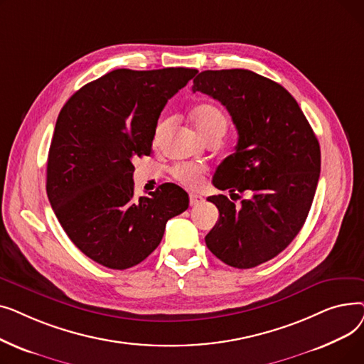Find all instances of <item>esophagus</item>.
<instances>
[{
    "label": "esophagus",
    "instance_id": "obj_1",
    "mask_svg": "<svg viewBox=\"0 0 364 364\" xmlns=\"http://www.w3.org/2000/svg\"><path fill=\"white\" fill-rule=\"evenodd\" d=\"M202 202H203V198L200 195H198V193L190 195V206H198Z\"/></svg>",
    "mask_w": 364,
    "mask_h": 364
}]
</instances>
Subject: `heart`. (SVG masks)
<instances>
[{"label":"heart","mask_w":364,"mask_h":364,"mask_svg":"<svg viewBox=\"0 0 364 364\" xmlns=\"http://www.w3.org/2000/svg\"><path fill=\"white\" fill-rule=\"evenodd\" d=\"M192 122L196 131L203 139L218 131L225 132V128H227L225 114L221 112V109H218L214 105H200L195 107V110L192 112ZM168 127H169L168 119H162L158 122L155 128V134H153V143H155V146H159L162 143L165 134L168 131ZM172 176H174L176 180L184 186L196 187L203 180L205 168L193 164H180L172 169Z\"/></svg>","instance_id":"obj_1"}]
</instances>
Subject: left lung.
<instances>
[{
    "instance_id": "1",
    "label": "left lung",
    "mask_w": 364,
    "mask_h": 364,
    "mask_svg": "<svg viewBox=\"0 0 364 364\" xmlns=\"http://www.w3.org/2000/svg\"><path fill=\"white\" fill-rule=\"evenodd\" d=\"M192 90L225 106L239 134L214 174L213 184L232 199L208 198L220 218L206 246L227 265L252 269L286 250L307 220L320 177L318 140L289 91L252 70H203ZM243 191L250 196L236 205Z\"/></svg>"
}]
</instances>
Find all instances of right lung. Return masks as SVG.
<instances>
[{"label": "right lung", "instance_id": "obj_1", "mask_svg": "<svg viewBox=\"0 0 364 364\" xmlns=\"http://www.w3.org/2000/svg\"><path fill=\"white\" fill-rule=\"evenodd\" d=\"M198 73L188 68L117 69L76 91L57 118L47 161V196L69 239L107 269L140 264L166 221L188 208L172 183L134 196L132 159L149 156L166 102Z\"/></svg>", "mask_w": 364, "mask_h": 364}]
</instances>
